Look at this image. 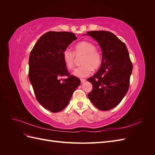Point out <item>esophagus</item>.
Returning a JSON list of instances; mask_svg holds the SVG:
<instances>
[{"mask_svg": "<svg viewBox=\"0 0 155 155\" xmlns=\"http://www.w3.org/2000/svg\"><path fill=\"white\" fill-rule=\"evenodd\" d=\"M85 81H86L85 79H81V83H84Z\"/></svg>", "mask_w": 155, "mask_h": 155, "instance_id": "obj_1", "label": "esophagus"}]
</instances>
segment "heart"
Listing matches in <instances>:
<instances>
[{
  "label": "heart",
  "mask_w": 155,
  "mask_h": 155,
  "mask_svg": "<svg viewBox=\"0 0 155 155\" xmlns=\"http://www.w3.org/2000/svg\"><path fill=\"white\" fill-rule=\"evenodd\" d=\"M83 55L81 64H82L74 70L73 75L78 78H85L89 76L92 69L99 68L101 63V55L96 50L94 45L88 41H81L75 46L74 53L70 49L66 48L63 51L62 57L65 66L68 69L74 67L75 55Z\"/></svg>",
  "instance_id": "1"
}]
</instances>
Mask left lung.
Returning <instances> with one entry per match:
<instances>
[{"label":"left lung","mask_w":155,"mask_h":155,"mask_svg":"<svg viewBox=\"0 0 155 155\" xmlns=\"http://www.w3.org/2000/svg\"><path fill=\"white\" fill-rule=\"evenodd\" d=\"M87 33L97 42L102 51L100 68L87 79L93 87L88 97L98 109L110 110L127 92L133 64L126 45L114 34L107 31Z\"/></svg>","instance_id":"1"}]
</instances>
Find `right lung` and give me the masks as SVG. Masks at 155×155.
<instances>
[{"label": "right lung", "mask_w": 155, "mask_h": 155, "mask_svg": "<svg viewBox=\"0 0 155 155\" xmlns=\"http://www.w3.org/2000/svg\"><path fill=\"white\" fill-rule=\"evenodd\" d=\"M77 37L74 33L48 31L37 41L29 58V79L36 99L52 112L63 110L71 99L80 79L70 76L62 54ZM67 76L63 80L62 77Z\"/></svg>", "instance_id": "right-lung-1"}]
</instances>
